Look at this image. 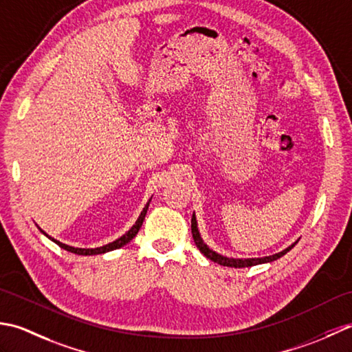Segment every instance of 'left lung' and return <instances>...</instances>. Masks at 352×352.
<instances>
[{
	"label": "left lung",
	"mask_w": 352,
	"mask_h": 352,
	"mask_svg": "<svg viewBox=\"0 0 352 352\" xmlns=\"http://www.w3.org/2000/svg\"><path fill=\"white\" fill-rule=\"evenodd\" d=\"M191 232H192V239H195V243H196V246H197V249L200 250V252H202L206 258H210L211 261L220 264V266H228V267H250V266H256V264L275 261V260H278V258H281L283 255H285L287 252H289V250L298 243V241L293 243L292 246H289L287 249H284L283 252H278L275 255H269V256H264V258H245V260H243V258H228V256H223V255L214 252V250H211L210 248H208L205 243H204L202 236H200V234H199L197 220H196L195 214H192V217H191Z\"/></svg>",
	"instance_id": "1"
}]
</instances>
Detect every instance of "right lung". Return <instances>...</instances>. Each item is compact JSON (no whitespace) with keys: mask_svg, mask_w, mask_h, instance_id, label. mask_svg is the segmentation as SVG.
Wrapping results in <instances>:
<instances>
[{"mask_svg":"<svg viewBox=\"0 0 352 352\" xmlns=\"http://www.w3.org/2000/svg\"><path fill=\"white\" fill-rule=\"evenodd\" d=\"M148 204H150V200L147 202V205L144 206V210L141 211L138 220L135 221V225H133L131 229H129V231H127L123 236H120L118 240L109 243V245L100 246V248H96V249H82V248H73V246H68V245H65V243H60V241H57V240L52 239V236L47 235L44 231H42L41 228H39V229H41V232H42V234H45V235L48 236L50 240H53V241L56 243V245H59L62 249L68 250V252H73V254H77V255H97V254H106V252H111V250H116V249L123 248L124 245H127V243L133 239V236H135L136 234H138L140 228H141V225H142V221H144L146 212H147V210H148Z\"/></svg>","mask_w":352,"mask_h":352,"instance_id":"add662e5","label":"right lung"}]
</instances>
